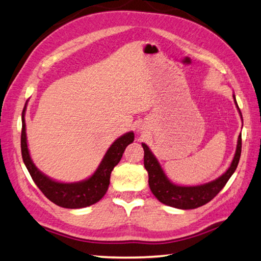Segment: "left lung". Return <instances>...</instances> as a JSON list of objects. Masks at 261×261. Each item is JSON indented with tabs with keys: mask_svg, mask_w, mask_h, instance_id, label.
Wrapping results in <instances>:
<instances>
[{
	"mask_svg": "<svg viewBox=\"0 0 261 261\" xmlns=\"http://www.w3.org/2000/svg\"><path fill=\"white\" fill-rule=\"evenodd\" d=\"M235 105L239 109V106L233 95ZM239 112L242 118V114L239 109ZM144 149V167L149 174V186L153 195L161 203L170 205V207L178 209H195L201 205L208 203L217 195L224 186L227 183L230 176L234 174L235 169L239 165L241 150H242V136L239 135L237 151H235L234 158L229 168L226 170L217 179L209 181L207 184L198 186H179L167 178L166 174L162 170L159 161L156 160L154 154L152 153L149 146L142 143Z\"/></svg>",
	"mask_w": 261,
	"mask_h": 261,
	"instance_id": "left-lung-1",
	"label": "left lung"
}]
</instances>
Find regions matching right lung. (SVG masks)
<instances>
[{
	"instance_id": "right-lung-1",
	"label": "right lung",
	"mask_w": 261,
	"mask_h": 261,
	"mask_svg": "<svg viewBox=\"0 0 261 261\" xmlns=\"http://www.w3.org/2000/svg\"><path fill=\"white\" fill-rule=\"evenodd\" d=\"M27 105V103H26ZM26 105L22 110L21 120V155L24 166L31 174L33 180L37 188L43 192L46 198L56 203L59 207L68 209H80L96 203L107 193L110 184V175L115 166L120 161L127 145L134 141V133L128 132L117 139L108 149L103 156L101 164L97 167L95 173L90 178L77 181V183H60L53 180L50 177L44 175L37 169L29 155L26 136V122H24V111Z\"/></svg>"
}]
</instances>
